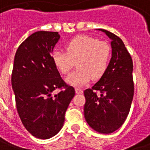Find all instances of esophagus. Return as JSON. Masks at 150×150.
<instances>
[{"label":"esophagus","mask_w":150,"mask_h":150,"mask_svg":"<svg viewBox=\"0 0 150 150\" xmlns=\"http://www.w3.org/2000/svg\"><path fill=\"white\" fill-rule=\"evenodd\" d=\"M75 93L76 94H81V93H83V90L80 89V88H75Z\"/></svg>","instance_id":"obj_1"}]
</instances>
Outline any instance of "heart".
Segmentation results:
<instances>
[{
    "instance_id": "obj_1",
    "label": "heart",
    "mask_w": 150,
    "mask_h": 150,
    "mask_svg": "<svg viewBox=\"0 0 150 150\" xmlns=\"http://www.w3.org/2000/svg\"><path fill=\"white\" fill-rule=\"evenodd\" d=\"M66 50L67 52L53 51L52 60L56 68L63 75L71 71L76 61L77 68L66 79L68 84L81 87L91 78H101L107 71L112 50L106 42L89 36H78L67 42Z\"/></svg>"
}]
</instances>
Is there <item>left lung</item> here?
Returning <instances> with one entry per match:
<instances>
[{
    "instance_id": "obj_1",
    "label": "left lung",
    "mask_w": 150,
    "mask_h": 150,
    "mask_svg": "<svg viewBox=\"0 0 150 150\" xmlns=\"http://www.w3.org/2000/svg\"><path fill=\"white\" fill-rule=\"evenodd\" d=\"M98 30L112 40V58L104 75L83 92V112L91 129L108 134L119 129L129 115L134 93L133 64L122 40L106 30Z\"/></svg>"
}]
</instances>
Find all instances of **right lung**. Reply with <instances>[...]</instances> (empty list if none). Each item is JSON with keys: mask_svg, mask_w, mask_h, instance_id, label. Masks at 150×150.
<instances>
[{"mask_svg": "<svg viewBox=\"0 0 150 150\" xmlns=\"http://www.w3.org/2000/svg\"><path fill=\"white\" fill-rule=\"evenodd\" d=\"M59 38L58 32H35L14 57L11 82L17 110L26 130L39 139L50 138L61 130L75 93L62 80L50 55ZM57 88L63 90L53 95Z\"/></svg>", "mask_w": 150, "mask_h": 150, "instance_id": "obj_1", "label": "right lung"}]
</instances>
